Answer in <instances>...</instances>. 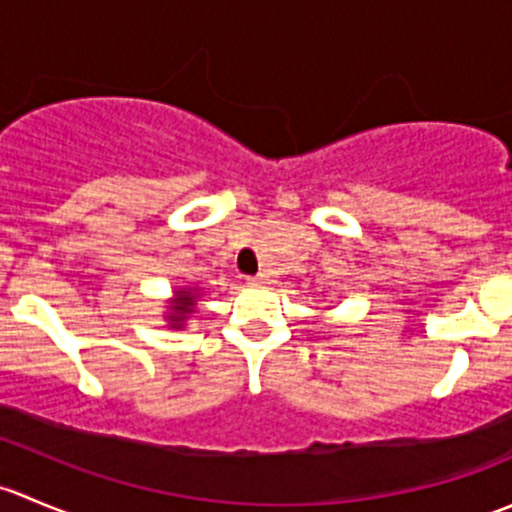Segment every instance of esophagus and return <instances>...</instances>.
<instances>
[{
  "label": "esophagus",
  "instance_id": "esophagus-1",
  "mask_svg": "<svg viewBox=\"0 0 512 512\" xmlns=\"http://www.w3.org/2000/svg\"><path fill=\"white\" fill-rule=\"evenodd\" d=\"M247 282H250V285H257V287H267V285H272V277L265 275V272H260V275H255V277H247Z\"/></svg>",
  "mask_w": 512,
  "mask_h": 512
}]
</instances>
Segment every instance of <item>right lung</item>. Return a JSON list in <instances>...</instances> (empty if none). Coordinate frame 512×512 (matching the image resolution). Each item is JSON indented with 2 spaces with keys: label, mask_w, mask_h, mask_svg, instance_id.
I'll return each mask as SVG.
<instances>
[{
  "label": "right lung",
  "mask_w": 512,
  "mask_h": 512,
  "mask_svg": "<svg viewBox=\"0 0 512 512\" xmlns=\"http://www.w3.org/2000/svg\"><path fill=\"white\" fill-rule=\"evenodd\" d=\"M195 292H198V289H178V292H175V299L170 302L168 314H165L170 327L180 329L185 324V319L195 312V299H198Z\"/></svg>",
  "instance_id": "obj_1"
}]
</instances>
